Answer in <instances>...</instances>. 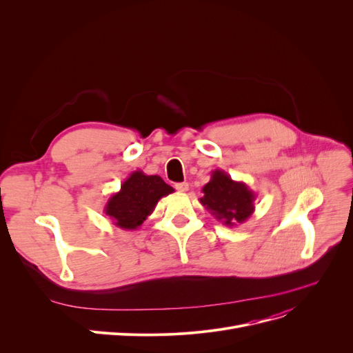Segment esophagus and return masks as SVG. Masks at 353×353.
Here are the masks:
<instances>
[{"mask_svg":"<svg viewBox=\"0 0 353 353\" xmlns=\"http://www.w3.org/2000/svg\"><path fill=\"white\" fill-rule=\"evenodd\" d=\"M174 189L179 192H188L189 190V183L183 181V183H176L174 184Z\"/></svg>","mask_w":353,"mask_h":353,"instance_id":"obj_1","label":"esophagus"}]
</instances>
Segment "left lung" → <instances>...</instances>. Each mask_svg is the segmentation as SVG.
I'll return each mask as SVG.
<instances>
[{
    "label": "left lung",
    "instance_id": "8db88e82",
    "mask_svg": "<svg viewBox=\"0 0 353 353\" xmlns=\"http://www.w3.org/2000/svg\"><path fill=\"white\" fill-rule=\"evenodd\" d=\"M201 192V205L229 228L245 223L254 212L256 193L246 183L233 180L225 170H213L210 181Z\"/></svg>",
    "mask_w": 353,
    "mask_h": 353
}]
</instances>
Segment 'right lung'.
<instances>
[{
  "instance_id": "obj_1",
  "label": "right lung",
  "mask_w": 353,
  "mask_h": 353,
  "mask_svg": "<svg viewBox=\"0 0 353 353\" xmlns=\"http://www.w3.org/2000/svg\"><path fill=\"white\" fill-rule=\"evenodd\" d=\"M173 192L174 189L160 176H147L136 170L123 181L121 189L107 200L104 213L114 226L123 230H137L153 213L159 200Z\"/></svg>"
}]
</instances>
